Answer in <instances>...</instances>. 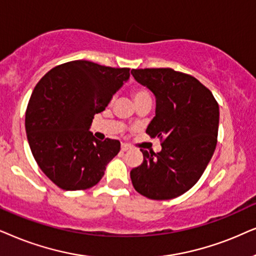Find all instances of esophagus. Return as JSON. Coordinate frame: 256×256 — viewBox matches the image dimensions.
<instances>
[{"label": "esophagus", "instance_id": "esophagus-1", "mask_svg": "<svg viewBox=\"0 0 256 256\" xmlns=\"http://www.w3.org/2000/svg\"><path fill=\"white\" fill-rule=\"evenodd\" d=\"M120 148H122V152H126V151H128V150H131V145L125 144V142H122V146H120Z\"/></svg>", "mask_w": 256, "mask_h": 256}]
</instances>
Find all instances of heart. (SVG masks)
Returning <instances> with one entry per match:
<instances>
[{
    "label": "heart",
    "mask_w": 256,
    "mask_h": 256,
    "mask_svg": "<svg viewBox=\"0 0 256 256\" xmlns=\"http://www.w3.org/2000/svg\"><path fill=\"white\" fill-rule=\"evenodd\" d=\"M132 96H134V103H136V102L150 97V94H148V91L144 90V88H136V90L134 91V94H132Z\"/></svg>",
    "instance_id": "obj_1"
}]
</instances>
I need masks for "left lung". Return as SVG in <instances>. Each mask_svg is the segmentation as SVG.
<instances>
[{
	"label": "left lung",
	"mask_w": 256,
	"mask_h": 256,
	"mask_svg": "<svg viewBox=\"0 0 256 256\" xmlns=\"http://www.w3.org/2000/svg\"><path fill=\"white\" fill-rule=\"evenodd\" d=\"M132 76L156 97L146 134L162 139L158 153L140 150L142 164L131 170L134 190L153 200L182 196L202 176L216 146L219 105L196 78L170 68L134 69Z\"/></svg>",
	"instance_id": "1"
}]
</instances>
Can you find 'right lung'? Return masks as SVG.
I'll return each instance as SVG.
<instances>
[{
    "label": "right lung",
    "instance_id": "right-lung-1",
    "mask_svg": "<svg viewBox=\"0 0 256 256\" xmlns=\"http://www.w3.org/2000/svg\"><path fill=\"white\" fill-rule=\"evenodd\" d=\"M128 78V68L72 60L51 69L34 88L26 114V138L40 168L62 190L94 186L120 151V142L98 140L90 126Z\"/></svg>",
    "mask_w": 256,
    "mask_h": 256
}]
</instances>
